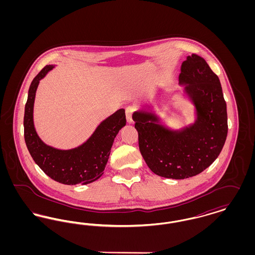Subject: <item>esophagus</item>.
<instances>
[{
  "mask_svg": "<svg viewBox=\"0 0 255 255\" xmlns=\"http://www.w3.org/2000/svg\"><path fill=\"white\" fill-rule=\"evenodd\" d=\"M134 106H128L126 109H125V112H126V120H127V122L129 123V124H132L133 123V118H132V116H133V113L134 112Z\"/></svg>",
  "mask_w": 255,
  "mask_h": 255,
  "instance_id": "esophagus-1",
  "label": "esophagus"
}]
</instances>
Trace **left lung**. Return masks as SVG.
Returning <instances> with one entry per match:
<instances>
[{
    "instance_id": "8db88e82",
    "label": "left lung",
    "mask_w": 255,
    "mask_h": 255,
    "mask_svg": "<svg viewBox=\"0 0 255 255\" xmlns=\"http://www.w3.org/2000/svg\"><path fill=\"white\" fill-rule=\"evenodd\" d=\"M179 85L194 108V122L175 129L158 115L138 110L133 114L138 146L156 175L182 180L200 174L218 158L228 135L227 103L219 77L206 61L186 56Z\"/></svg>"
}]
</instances>
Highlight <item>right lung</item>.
<instances>
[{
    "label": "right lung",
    "mask_w": 255,
    "mask_h": 255,
    "mask_svg": "<svg viewBox=\"0 0 255 255\" xmlns=\"http://www.w3.org/2000/svg\"><path fill=\"white\" fill-rule=\"evenodd\" d=\"M54 67L46 66L29 86L24 107V141L35 163L49 178L68 185L88 184L103 175L115 137L126 125L125 110H118L100 122L92 135L77 147L58 149L46 144L37 133L33 109L40 80Z\"/></svg>",
    "instance_id": "add662e5"
}]
</instances>
